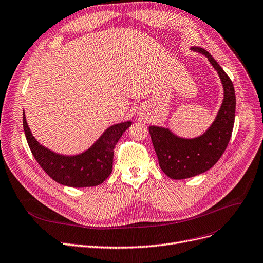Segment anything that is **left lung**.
Returning a JSON list of instances; mask_svg holds the SVG:
<instances>
[{
  "label": "left lung",
  "mask_w": 263,
  "mask_h": 263,
  "mask_svg": "<svg viewBox=\"0 0 263 263\" xmlns=\"http://www.w3.org/2000/svg\"><path fill=\"white\" fill-rule=\"evenodd\" d=\"M191 50L205 55L218 72L223 87V100L215 120L196 138H182L169 128L149 125V134L159 166L173 180L195 177L215 166L228 146L235 120L236 97L229 76L202 47L192 46Z\"/></svg>",
  "instance_id": "8db88e82"
}]
</instances>
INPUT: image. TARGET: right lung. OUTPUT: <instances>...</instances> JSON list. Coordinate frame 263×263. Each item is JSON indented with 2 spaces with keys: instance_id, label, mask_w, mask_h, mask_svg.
I'll return each mask as SVG.
<instances>
[{
  "instance_id": "add662e5",
  "label": "right lung",
  "mask_w": 263,
  "mask_h": 263,
  "mask_svg": "<svg viewBox=\"0 0 263 263\" xmlns=\"http://www.w3.org/2000/svg\"><path fill=\"white\" fill-rule=\"evenodd\" d=\"M23 124L33 157L54 181L65 186L90 187L102 184L112 171L114 148L123 132L131 126L128 120L107 128L91 147L77 155H63L46 148L32 135L25 111Z\"/></svg>"
}]
</instances>
